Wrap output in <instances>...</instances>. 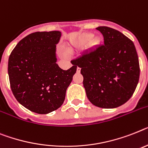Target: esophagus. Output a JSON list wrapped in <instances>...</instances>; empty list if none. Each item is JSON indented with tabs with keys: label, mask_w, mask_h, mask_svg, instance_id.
I'll return each mask as SVG.
<instances>
[{
	"label": "esophagus",
	"mask_w": 148,
	"mask_h": 148,
	"mask_svg": "<svg viewBox=\"0 0 148 148\" xmlns=\"http://www.w3.org/2000/svg\"><path fill=\"white\" fill-rule=\"evenodd\" d=\"M80 70H81V68H79V67H77V73H80Z\"/></svg>",
	"instance_id": "esophagus-1"
}]
</instances>
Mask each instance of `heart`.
Segmentation results:
<instances>
[{"label":"heart","instance_id":"heart-1","mask_svg":"<svg viewBox=\"0 0 148 148\" xmlns=\"http://www.w3.org/2000/svg\"><path fill=\"white\" fill-rule=\"evenodd\" d=\"M95 34L93 33L87 32V33H84L80 34L76 40L74 41L73 45H72V49H84V48L87 47L90 43L89 47L92 49H95L99 46L101 45V39L99 37L94 38Z\"/></svg>","mask_w":148,"mask_h":148}]
</instances>
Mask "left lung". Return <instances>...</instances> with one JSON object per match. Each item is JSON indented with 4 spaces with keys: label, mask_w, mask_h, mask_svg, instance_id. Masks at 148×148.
<instances>
[{
    "label": "left lung",
    "mask_w": 148,
    "mask_h": 148,
    "mask_svg": "<svg viewBox=\"0 0 148 148\" xmlns=\"http://www.w3.org/2000/svg\"><path fill=\"white\" fill-rule=\"evenodd\" d=\"M104 44L74 60L81 68L84 87L89 101L101 108H115L132 97L140 75L133 42L114 28H96Z\"/></svg>",
    "instance_id": "8db88e82"
}]
</instances>
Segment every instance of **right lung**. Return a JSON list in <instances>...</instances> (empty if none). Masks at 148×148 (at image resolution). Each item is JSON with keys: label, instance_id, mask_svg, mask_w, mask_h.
<instances>
[{"label": "right lung", "instance_id": "1", "mask_svg": "<svg viewBox=\"0 0 148 148\" xmlns=\"http://www.w3.org/2000/svg\"><path fill=\"white\" fill-rule=\"evenodd\" d=\"M61 36L59 31L28 34L9 57L12 92L17 101L32 112L47 114L60 108L76 73L74 63L67 71L56 63V45Z\"/></svg>", "mask_w": 148, "mask_h": 148}]
</instances>
